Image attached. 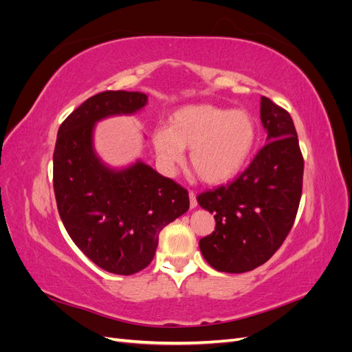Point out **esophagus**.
Listing matches in <instances>:
<instances>
[{
	"instance_id": "esophagus-1",
	"label": "esophagus",
	"mask_w": 352,
	"mask_h": 352,
	"mask_svg": "<svg viewBox=\"0 0 352 352\" xmlns=\"http://www.w3.org/2000/svg\"><path fill=\"white\" fill-rule=\"evenodd\" d=\"M189 206H190V208H195L198 206L194 190H189Z\"/></svg>"
}]
</instances>
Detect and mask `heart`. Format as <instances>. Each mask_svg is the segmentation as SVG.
<instances>
[{
  "label": "heart",
  "mask_w": 352,
  "mask_h": 352,
  "mask_svg": "<svg viewBox=\"0 0 352 352\" xmlns=\"http://www.w3.org/2000/svg\"><path fill=\"white\" fill-rule=\"evenodd\" d=\"M257 141L252 116L241 109L225 110L211 104L185 105L167 126H157L153 142L167 164L182 162L189 148V163L201 180L221 184L236 176Z\"/></svg>",
  "instance_id": "heart-1"
}]
</instances>
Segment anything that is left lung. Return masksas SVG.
I'll use <instances>...</instances> for the list:
<instances>
[{"label": "left lung", "instance_id": "obj_1", "mask_svg": "<svg viewBox=\"0 0 352 352\" xmlns=\"http://www.w3.org/2000/svg\"><path fill=\"white\" fill-rule=\"evenodd\" d=\"M267 144L228 185L198 195L216 228L199 241L212 269L245 273L264 264L291 232L302 194L304 158L291 114L261 97Z\"/></svg>", "mask_w": 352, "mask_h": 352}]
</instances>
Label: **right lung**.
<instances>
[{"label":"right lung","mask_w":352,"mask_h":352,"mask_svg":"<svg viewBox=\"0 0 352 352\" xmlns=\"http://www.w3.org/2000/svg\"><path fill=\"white\" fill-rule=\"evenodd\" d=\"M142 92L105 91L88 98L61 123L52 182L58 214L87 257L114 274L141 272L155 255L158 235L189 208L188 190L136 162L114 170L94 151L95 123L145 107Z\"/></svg>","instance_id":"add662e5"}]
</instances>
